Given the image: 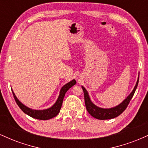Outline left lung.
Masks as SVG:
<instances>
[{
    "mask_svg": "<svg viewBox=\"0 0 148 148\" xmlns=\"http://www.w3.org/2000/svg\"><path fill=\"white\" fill-rule=\"evenodd\" d=\"M139 76L137 80L136 84L135 87H134L133 91L131 92V94L118 106L113 107L111 108H101L99 107H97L94 104L90 99L89 95L87 90L85 89L84 87H83V90L84 92V99H85V104H86V109L88 113L90 114L93 118L98 119V120H108V119H112L118 117V115L121 114L123 112L125 111L128 106L129 103L130 102L131 99L133 97L134 92H135L136 90L137 86L138 84Z\"/></svg>",
    "mask_w": 148,
    "mask_h": 148,
    "instance_id": "8db88e82",
    "label": "left lung"
}]
</instances>
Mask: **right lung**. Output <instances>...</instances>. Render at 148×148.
Wrapping results in <instances>:
<instances>
[{
  "instance_id": "obj_1",
  "label": "right lung",
  "mask_w": 148,
  "mask_h": 148,
  "mask_svg": "<svg viewBox=\"0 0 148 148\" xmlns=\"http://www.w3.org/2000/svg\"><path fill=\"white\" fill-rule=\"evenodd\" d=\"M76 84V81L75 80H72V81L70 82L67 83V84H65L64 86L61 88L60 92V95H59L58 99H57L56 102L54 103V105L53 106L51 107V108H48V109H45V110H33L31 108H28L27 106H24L23 103L20 102L18 101V99L16 98V97L15 96L14 93L12 91V94L14 95V99L16 101V103L19 107L21 109V111L25 113V114L28 115L29 116L32 117V118H35V119H38V120H49V119L54 118L56 115L58 114L59 112L60 111L61 106H62V101H63L65 93L67 92V91L71 87H72L74 85H75Z\"/></svg>"
}]
</instances>
